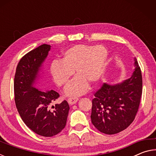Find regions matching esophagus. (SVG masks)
<instances>
[{
  "mask_svg": "<svg viewBox=\"0 0 156 156\" xmlns=\"http://www.w3.org/2000/svg\"><path fill=\"white\" fill-rule=\"evenodd\" d=\"M78 100V99L76 98H69L67 100V101L69 102V104L72 105H74L75 103H76Z\"/></svg>",
  "mask_w": 156,
  "mask_h": 156,
  "instance_id": "34e87169",
  "label": "esophagus"
}]
</instances>
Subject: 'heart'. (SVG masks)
Here are the masks:
<instances>
[{"label":"heart","instance_id":"1","mask_svg":"<svg viewBox=\"0 0 156 156\" xmlns=\"http://www.w3.org/2000/svg\"><path fill=\"white\" fill-rule=\"evenodd\" d=\"M107 50L103 45L76 44L63 52L60 61L55 60L50 68L53 80L62 87L69 80L74 72L77 76L65 89L67 96L85 94L89 84L97 83L103 72L107 58Z\"/></svg>","mask_w":156,"mask_h":156}]
</instances>
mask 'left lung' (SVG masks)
<instances>
[{"label": "left lung", "instance_id": "obj_1", "mask_svg": "<svg viewBox=\"0 0 156 156\" xmlns=\"http://www.w3.org/2000/svg\"><path fill=\"white\" fill-rule=\"evenodd\" d=\"M133 72L119 83H105L92 100L91 119L98 130L115 134L125 130L135 119L142 96V73L134 58Z\"/></svg>", "mask_w": 156, "mask_h": 156}]
</instances>
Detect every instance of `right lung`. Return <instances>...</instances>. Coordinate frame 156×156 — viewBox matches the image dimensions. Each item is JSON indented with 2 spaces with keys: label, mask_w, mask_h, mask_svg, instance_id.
I'll use <instances>...</instances> for the list:
<instances>
[{
  "label": "right lung",
  "mask_w": 156,
  "mask_h": 156,
  "mask_svg": "<svg viewBox=\"0 0 156 156\" xmlns=\"http://www.w3.org/2000/svg\"><path fill=\"white\" fill-rule=\"evenodd\" d=\"M49 44H43L25 54L18 62L14 77L16 106L23 122L38 135L51 137L65 127L69 106L66 100L52 103L59 97L54 90L43 89L40 83Z\"/></svg>",
  "instance_id": "1"
}]
</instances>
